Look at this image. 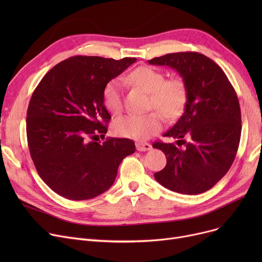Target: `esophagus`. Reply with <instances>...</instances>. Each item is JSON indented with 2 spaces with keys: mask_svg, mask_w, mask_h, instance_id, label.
<instances>
[{
  "mask_svg": "<svg viewBox=\"0 0 262 262\" xmlns=\"http://www.w3.org/2000/svg\"><path fill=\"white\" fill-rule=\"evenodd\" d=\"M136 148L140 150V152H146V150L152 149V145L147 142H137L136 143Z\"/></svg>",
  "mask_w": 262,
  "mask_h": 262,
  "instance_id": "esophagus-1",
  "label": "esophagus"
}]
</instances>
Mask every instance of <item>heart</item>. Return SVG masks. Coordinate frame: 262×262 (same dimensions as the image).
I'll return each mask as SVG.
<instances>
[{"instance_id":"heart-1","label":"heart","mask_w":262,"mask_h":262,"mask_svg":"<svg viewBox=\"0 0 262 262\" xmlns=\"http://www.w3.org/2000/svg\"><path fill=\"white\" fill-rule=\"evenodd\" d=\"M164 74L152 67L136 68L128 79L143 91L150 93L149 107L156 108L161 115L174 120L180 117L188 101V88L181 76L164 79ZM123 80L120 77L109 80L103 91L106 108L114 114L121 113L123 108ZM162 118L157 112L146 115H126L114 121L113 129L117 136L136 140H145L159 133Z\"/></svg>"}]
</instances>
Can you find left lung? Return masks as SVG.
Returning <instances> with one entry per match:
<instances>
[{"mask_svg":"<svg viewBox=\"0 0 262 262\" xmlns=\"http://www.w3.org/2000/svg\"><path fill=\"white\" fill-rule=\"evenodd\" d=\"M147 61L175 69L188 88L183 116L163 135L185 146L153 144L167 157L155 180L178 193H203L228 172L237 154L241 110L236 91L222 69L201 53H171Z\"/></svg>","mask_w":262,"mask_h":262,"instance_id":"obj_1","label":"left lung"}]
</instances>
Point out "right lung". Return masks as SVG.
<instances>
[{
  "label": "right lung",
  "instance_id": "add662e5",
  "mask_svg": "<svg viewBox=\"0 0 262 262\" xmlns=\"http://www.w3.org/2000/svg\"><path fill=\"white\" fill-rule=\"evenodd\" d=\"M136 60L73 56L53 67L35 89L26 114L27 143L39 176L60 196L82 201L104 193L121 161L135 153L130 139L96 141L112 119L104 88Z\"/></svg>",
  "mask_w": 262,
  "mask_h": 262
}]
</instances>
